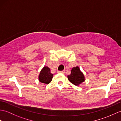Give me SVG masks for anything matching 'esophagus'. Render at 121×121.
Segmentation results:
<instances>
[{"instance_id":"obj_1","label":"esophagus","mask_w":121,"mask_h":121,"mask_svg":"<svg viewBox=\"0 0 121 121\" xmlns=\"http://www.w3.org/2000/svg\"><path fill=\"white\" fill-rule=\"evenodd\" d=\"M65 72V71H57V73H64Z\"/></svg>"}]
</instances>
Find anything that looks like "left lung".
Here are the masks:
<instances>
[{
    "label": "left lung",
    "mask_w": 121,
    "mask_h": 121,
    "mask_svg": "<svg viewBox=\"0 0 121 121\" xmlns=\"http://www.w3.org/2000/svg\"><path fill=\"white\" fill-rule=\"evenodd\" d=\"M68 78L71 83L76 86L79 85L85 81L84 74L78 66L72 69L71 74L68 75Z\"/></svg>",
    "instance_id": "8db88e82"
}]
</instances>
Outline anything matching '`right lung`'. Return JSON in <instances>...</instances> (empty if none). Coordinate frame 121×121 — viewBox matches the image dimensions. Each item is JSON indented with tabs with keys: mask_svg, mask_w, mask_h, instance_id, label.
Wrapping results in <instances>:
<instances>
[{
	"mask_svg": "<svg viewBox=\"0 0 121 121\" xmlns=\"http://www.w3.org/2000/svg\"><path fill=\"white\" fill-rule=\"evenodd\" d=\"M53 78V74L50 72V69L48 66H44L41 70L38 79L41 83L48 84L51 82Z\"/></svg>",
	"mask_w": 121,
	"mask_h": 121,
	"instance_id": "add662e5",
	"label": "right lung"
}]
</instances>
